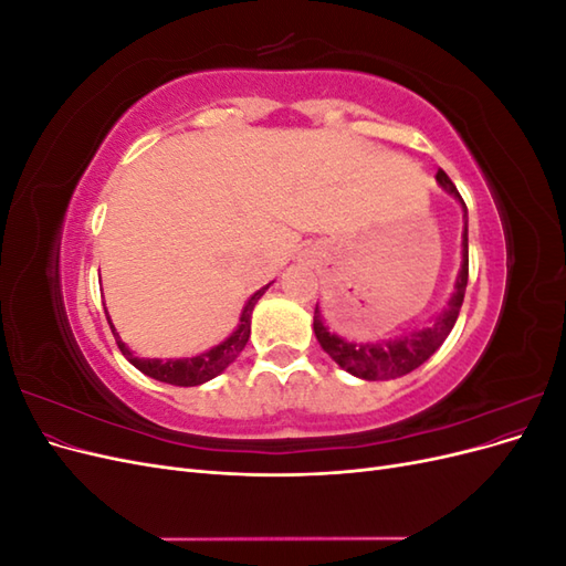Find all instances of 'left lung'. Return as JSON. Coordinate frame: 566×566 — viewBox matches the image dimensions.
Wrapping results in <instances>:
<instances>
[{
	"label": "left lung",
	"instance_id": "8db88e82",
	"mask_svg": "<svg viewBox=\"0 0 566 566\" xmlns=\"http://www.w3.org/2000/svg\"><path fill=\"white\" fill-rule=\"evenodd\" d=\"M437 181L447 188L451 196H455L462 202V221H465V229H462V269L458 273L455 281V293L449 300V306L443 310L437 318L434 325L422 331H413L399 339H382L375 342V345H364V342H347L337 337L325 328L321 321L318 304L314 310V333L316 339L321 342V347L325 354L333 356V361L345 368L347 373L356 375V378L364 380H391V378H401V375L416 370L422 366L427 358H430L439 347L441 342L449 337L451 328L458 321L462 297H465V287H468V271H470V260H468V208L465 200L458 193L455 184L449 179V175L439 169Z\"/></svg>",
	"mask_w": 566,
	"mask_h": 566
}]
</instances>
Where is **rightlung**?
Returning a JSON list of instances; mask_svg holds the SVG:
<instances>
[{"label": "right lung", "mask_w": 566, "mask_h": 566, "mask_svg": "<svg viewBox=\"0 0 566 566\" xmlns=\"http://www.w3.org/2000/svg\"><path fill=\"white\" fill-rule=\"evenodd\" d=\"M269 287V285H266ZM256 290V293L248 300L245 310L241 314V323H238V328L231 333V337H227L221 345L212 347L210 352H205L196 358H167V361H160V358H139L134 356L127 347L125 342L119 339V335L115 333L113 323H111V316H108V323H111V331H113V337L117 342L119 352H123V356L127 358V361L139 368L144 375H148V378L153 380H160V382H167V385H177V387H196V385H202L208 382L212 378H217V375L224 370L233 358L243 352V347L248 345V337H250V318H252V310L256 300H260L264 295V290Z\"/></svg>", "instance_id": "obj_1"}]
</instances>
